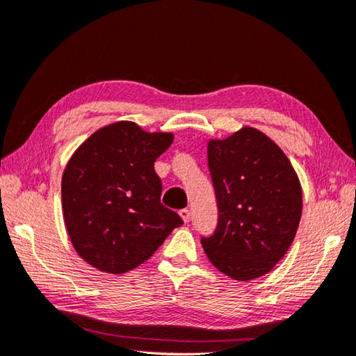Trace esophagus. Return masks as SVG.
I'll use <instances>...</instances> for the list:
<instances>
[{"label": "esophagus", "mask_w": 356, "mask_h": 356, "mask_svg": "<svg viewBox=\"0 0 356 356\" xmlns=\"http://www.w3.org/2000/svg\"><path fill=\"white\" fill-rule=\"evenodd\" d=\"M179 214H180V218H182V220L185 222V224H188V222H190L191 214H190V210H188V208H184V210H180Z\"/></svg>", "instance_id": "obj_1"}]
</instances>
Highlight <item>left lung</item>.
Returning a JSON list of instances; mask_svg holds the SVG:
<instances>
[{"mask_svg": "<svg viewBox=\"0 0 356 356\" xmlns=\"http://www.w3.org/2000/svg\"><path fill=\"white\" fill-rule=\"evenodd\" d=\"M218 227L202 238L208 259L236 281L267 275L295 239L302 190L284 151L256 128L208 142Z\"/></svg>", "mask_w": 356, "mask_h": 356, "instance_id": "left-lung-1", "label": "left lung"}]
</instances>
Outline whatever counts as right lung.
I'll use <instances>...</instances> for the list:
<instances>
[{
    "instance_id": "1",
    "label": "right lung",
    "mask_w": 356,
    "mask_h": 356,
    "mask_svg": "<svg viewBox=\"0 0 356 356\" xmlns=\"http://www.w3.org/2000/svg\"><path fill=\"white\" fill-rule=\"evenodd\" d=\"M172 132L115 122L88 137L63 172V218L75 252L104 273L122 275L148 261L184 224L162 205L156 159Z\"/></svg>"
}]
</instances>
